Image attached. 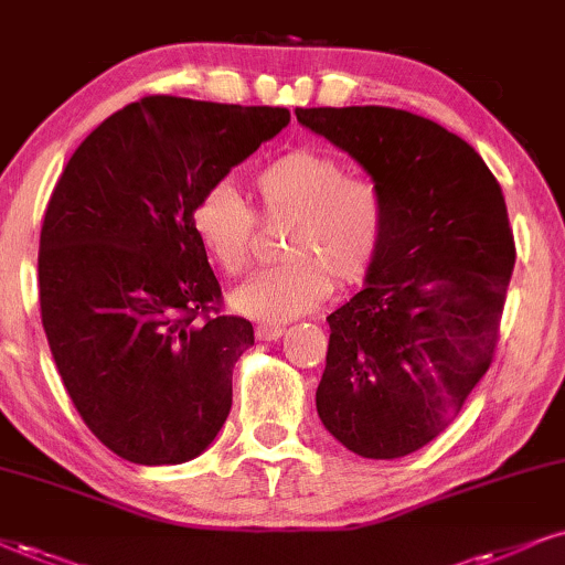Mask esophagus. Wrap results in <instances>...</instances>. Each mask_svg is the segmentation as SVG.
Masks as SVG:
<instances>
[{
  "label": "esophagus",
  "mask_w": 565,
  "mask_h": 565,
  "mask_svg": "<svg viewBox=\"0 0 565 565\" xmlns=\"http://www.w3.org/2000/svg\"><path fill=\"white\" fill-rule=\"evenodd\" d=\"M282 327H277V324H259L256 327V338L259 340H277L282 335Z\"/></svg>",
  "instance_id": "1"
}]
</instances>
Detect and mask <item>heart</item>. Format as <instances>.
Instances as JSON below:
<instances>
[{
	"label": "heart",
	"instance_id": "heart-1",
	"mask_svg": "<svg viewBox=\"0 0 565 565\" xmlns=\"http://www.w3.org/2000/svg\"><path fill=\"white\" fill-rule=\"evenodd\" d=\"M254 193L267 220L290 217L282 254L288 262L256 271L235 290V311L262 322H282L317 309L340 288L372 271L387 230V204L374 180L351 175L335 154L294 149L262 167ZM191 227L214 264L235 277L250 264L256 214L227 183H212L191 206Z\"/></svg>",
	"mask_w": 565,
	"mask_h": 565
}]
</instances>
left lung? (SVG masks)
Wrapping results in <instances>:
<instances>
[{
	"label": "left lung",
	"instance_id": "obj_1",
	"mask_svg": "<svg viewBox=\"0 0 565 565\" xmlns=\"http://www.w3.org/2000/svg\"><path fill=\"white\" fill-rule=\"evenodd\" d=\"M382 188L366 288L327 317L319 419L364 458L408 456L456 419L495 359L516 243L500 183L443 125L393 107L296 109Z\"/></svg>",
	"mask_w": 565,
	"mask_h": 565
}]
</instances>
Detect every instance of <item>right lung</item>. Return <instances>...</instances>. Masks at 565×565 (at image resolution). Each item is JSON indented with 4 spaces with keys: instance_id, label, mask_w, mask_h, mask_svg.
<instances>
[{
    "instance_id": "add662e5",
    "label": "right lung",
    "mask_w": 565,
    "mask_h": 565,
    "mask_svg": "<svg viewBox=\"0 0 565 565\" xmlns=\"http://www.w3.org/2000/svg\"><path fill=\"white\" fill-rule=\"evenodd\" d=\"M290 122L285 107L143 96L90 130L41 225L39 303L70 401L130 463L196 458L254 327L222 315L191 206Z\"/></svg>"
}]
</instances>
